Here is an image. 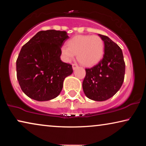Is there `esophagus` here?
<instances>
[{
    "instance_id": "1",
    "label": "esophagus",
    "mask_w": 146,
    "mask_h": 146,
    "mask_svg": "<svg viewBox=\"0 0 146 146\" xmlns=\"http://www.w3.org/2000/svg\"><path fill=\"white\" fill-rule=\"evenodd\" d=\"M78 67V66L76 64H72V69L74 70H75Z\"/></svg>"
}]
</instances>
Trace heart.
<instances>
[{
    "label": "heart",
    "instance_id": "obj_1",
    "mask_svg": "<svg viewBox=\"0 0 146 146\" xmlns=\"http://www.w3.org/2000/svg\"><path fill=\"white\" fill-rule=\"evenodd\" d=\"M103 40L96 35H77L68 41V46H62L61 55L67 62H71L77 54L82 64L90 66L98 62L104 54Z\"/></svg>",
    "mask_w": 146,
    "mask_h": 146
}]
</instances>
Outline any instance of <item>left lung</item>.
<instances>
[{"mask_svg": "<svg viewBox=\"0 0 146 146\" xmlns=\"http://www.w3.org/2000/svg\"><path fill=\"white\" fill-rule=\"evenodd\" d=\"M98 36L104 43V54L96 65L86 69L82 88L87 98L102 102L110 98L120 89L125 66L119 46L106 36Z\"/></svg>", "mask_w": 146, "mask_h": 146, "instance_id": "left-lung-1", "label": "left lung"}]
</instances>
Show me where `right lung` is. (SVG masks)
Returning a JSON list of instances; mask_svg holds the SVG:
<instances>
[{"mask_svg":"<svg viewBox=\"0 0 146 146\" xmlns=\"http://www.w3.org/2000/svg\"><path fill=\"white\" fill-rule=\"evenodd\" d=\"M68 38L66 31H40L22 47L17 60V76L27 96L43 102L61 92L64 80L73 72L72 65L60 60V48Z\"/></svg>","mask_w":146,"mask_h":146,"instance_id":"add662e5","label":"right lung"}]
</instances>
